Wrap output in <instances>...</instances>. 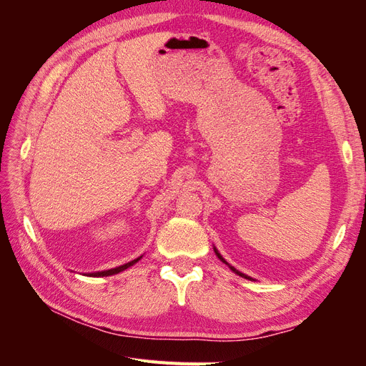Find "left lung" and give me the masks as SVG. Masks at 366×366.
<instances>
[{
    "label": "left lung",
    "mask_w": 366,
    "mask_h": 366,
    "mask_svg": "<svg viewBox=\"0 0 366 366\" xmlns=\"http://www.w3.org/2000/svg\"><path fill=\"white\" fill-rule=\"evenodd\" d=\"M214 250H215V253H217V257H218V258H219L221 261H223V262H224L226 265H229V269H230L232 272H234V273H237L238 276H241V278H246V280H252V278H250V276H247V274H244V273H241V272H239V270H237L235 267H232V265H230V264H229V262H227V261H226V259H224L223 257H221V254L218 253V250H217V249H214Z\"/></svg>",
    "instance_id": "8db88e82"
}]
</instances>
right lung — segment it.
<instances>
[{
    "label": "right lung",
    "instance_id": "add662e5",
    "mask_svg": "<svg viewBox=\"0 0 366 366\" xmlns=\"http://www.w3.org/2000/svg\"><path fill=\"white\" fill-rule=\"evenodd\" d=\"M142 257H139L137 259H132V261H129V262H127V264H124V265H119V267H116V269H109V270H102V272H96V273H90V276H112V274H116V273H120V272H124V270H127L128 267H131V265H134L139 259H140Z\"/></svg>",
    "mask_w": 366,
    "mask_h": 366
}]
</instances>
